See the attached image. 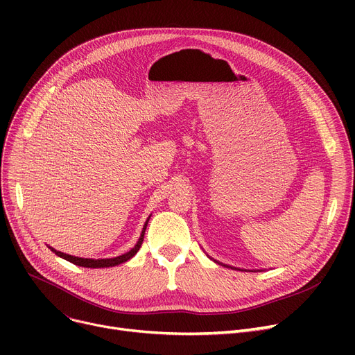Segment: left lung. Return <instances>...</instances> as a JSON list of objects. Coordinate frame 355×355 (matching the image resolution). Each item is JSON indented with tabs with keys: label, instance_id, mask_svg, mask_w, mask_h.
Wrapping results in <instances>:
<instances>
[{
	"label": "left lung",
	"instance_id": "left-lung-1",
	"mask_svg": "<svg viewBox=\"0 0 355 355\" xmlns=\"http://www.w3.org/2000/svg\"><path fill=\"white\" fill-rule=\"evenodd\" d=\"M214 262H217V260H214ZM217 263H218V265H223V263H220V262H217ZM223 266H226V268H229L227 265H223ZM230 268H232V266H230ZM232 269H236V268H232Z\"/></svg>",
	"mask_w": 355,
	"mask_h": 355
}]
</instances>
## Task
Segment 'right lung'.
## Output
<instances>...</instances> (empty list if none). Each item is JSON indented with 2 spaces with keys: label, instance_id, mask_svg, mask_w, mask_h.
I'll return each instance as SVG.
<instances>
[{
  "label": "right lung",
  "instance_id": "obj_1",
  "mask_svg": "<svg viewBox=\"0 0 355 355\" xmlns=\"http://www.w3.org/2000/svg\"><path fill=\"white\" fill-rule=\"evenodd\" d=\"M149 217H151V216H149ZM149 217H148V220H149ZM148 220L145 221L142 233H141V237L137 241V245L132 249H130L129 252H126V253H123L121 256H116V257H110V259H83V257H76V256H71V254L59 252V250H55V249H53L50 246H49V249H51V252L58 254L59 257L67 260V262H70L73 265L82 266V268H93V269H96V268H112V266H116V265H121V263L126 262V260H129L130 257H134L137 254V252L139 250L142 241H144V234H145V230H146V226H148Z\"/></svg>",
  "mask_w": 355,
  "mask_h": 355
}]
</instances>
